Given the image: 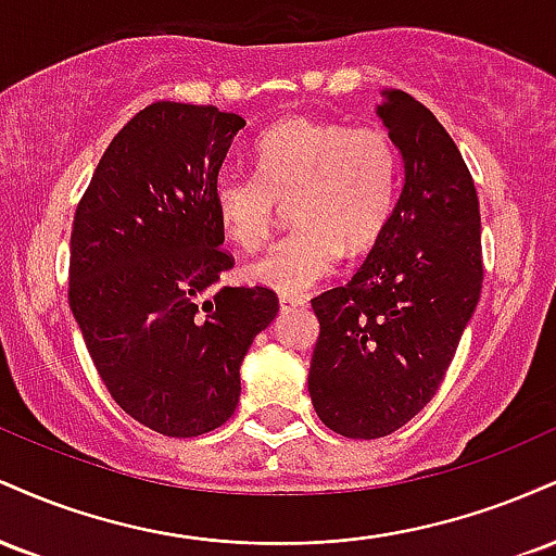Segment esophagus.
Here are the masks:
<instances>
[{
    "mask_svg": "<svg viewBox=\"0 0 556 556\" xmlns=\"http://www.w3.org/2000/svg\"><path fill=\"white\" fill-rule=\"evenodd\" d=\"M295 305H305V298H298V295H279V308H282V311L295 308Z\"/></svg>",
    "mask_w": 556,
    "mask_h": 556,
    "instance_id": "esophagus-1",
    "label": "esophagus"
}]
</instances>
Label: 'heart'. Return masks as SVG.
I'll return each instance as SVG.
<instances>
[{
    "mask_svg": "<svg viewBox=\"0 0 556 556\" xmlns=\"http://www.w3.org/2000/svg\"><path fill=\"white\" fill-rule=\"evenodd\" d=\"M400 149L384 127L292 117L256 140V172L222 169L214 212L227 238L256 248L279 203L295 229L245 266L251 282L295 295L334 271L344 248L363 253L384 235L400 188Z\"/></svg>",
    "mask_w": 556,
    "mask_h": 556,
    "instance_id": "1",
    "label": "heart"
}]
</instances>
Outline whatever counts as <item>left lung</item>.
Instances as JSON below:
<instances>
[{
  "label": "left lung",
  "instance_id": "1",
  "mask_svg": "<svg viewBox=\"0 0 556 556\" xmlns=\"http://www.w3.org/2000/svg\"><path fill=\"white\" fill-rule=\"evenodd\" d=\"M384 96L379 117L405 159V188L358 274L311 300L321 327L311 402L348 439L387 437L429 405L483 282L481 212L460 149L410 93Z\"/></svg>",
  "mask_w": 556,
  "mask_h": 556
}]
</instances>
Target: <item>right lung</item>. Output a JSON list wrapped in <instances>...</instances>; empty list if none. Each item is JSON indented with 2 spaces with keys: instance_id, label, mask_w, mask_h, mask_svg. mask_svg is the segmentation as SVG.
Masks as SVG:
<instances>
[{
  "instance_id": "add662e5",
  "label": "right lung",
  "mask_w": 556,
  "mask_h": 556,
  "mask_svg": "<svg viewBox=\"0 0 556 556\" xmlns=\"http://www.w3.org/2000/svg\"><path fill=\"white\" fill-rule=\"evenodd\" d=\"M240 114L154 101L114 136L70 235V308L112 400L188 439L240 400V363L277 316L269 287H222L232 253L212 182Z\"/></svg>"
}]
</instances>
